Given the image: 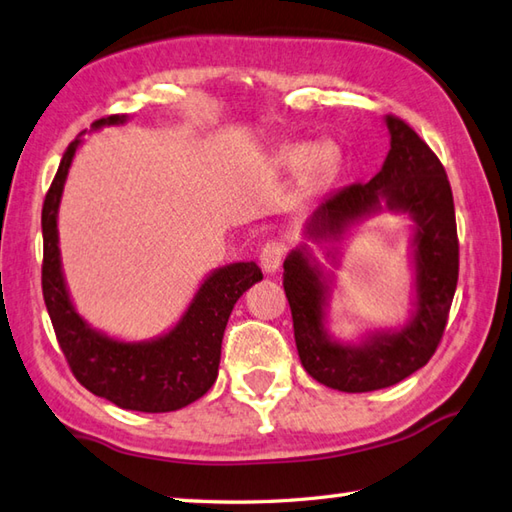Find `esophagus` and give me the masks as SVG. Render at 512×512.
<instances>
[{
    "mask_svg": "<svg viewBox=\"0 0 512 512\" xmlns=\"http://www.w3.org/2000/svg\"><path fill=\"white\" fill-rule=\"evenodd\" d=\"M283 243H278V240H267V243L263 245V249H260V267H263L265 274H274L278 267H281L283 263Z\"/></svg>",
    "mask_w": 512,
    "mask_h": 512,
    "instance_id": "obj_1",
    "label": "esophagus"
}]
</instances>
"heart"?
Listing matches in <instances>:
<instances>
[{
	"instance_id": "b5f03b06",
	"label": "heart",
	"mask_w": 512,
	"mask_h": 512,
	"mask_svg": "<svg viewBox=\"0 0 512 512\" xmlns=\"http://www.w3.org/2000/svg\"><path fill=\"white\" fill-rule=\"evenodd\" d=\"M276 167L285 173H296L305 167V178L310 182H321L330 176L336 167V149L332 144H287L276 153Z\"/></svg>"
}]
</instances>
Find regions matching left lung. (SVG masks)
Masks as SVG:
<instances>
[{"label":"left lung","mask_w":512,"mask_h":512,"mask_svg":"<svg viewBox=\"0 0 512 512\" xmlns=\"http://www.w3.org/2000/svg\"><path fill=\"white\" fill-rule=\"evenodd\" d=\"M390 151L381 171L365 182L334 191L305 220V238L339 265L336 243L354 225L381 211L412 220L410 316L401 327H383L359 343L339 341L327 327L334 272L303 243L287 254L283 287L292 310L296 350L305 372L327 388L372 392L399 383L430 361L446 330L459 276L455 202L446 171L406 122L385 115Z\"/></svg>","instance_id":"8db88e82"}]
</instances>
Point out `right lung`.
<instances>
[{
  "mask_svg": "<svg viewBox=\"0 0 512 512\" xmlns=\"http://www.w3.org/2000/svg\"><path fill=\"white\" fill-rule=\"evenodd\" d=\"M127 120V115H109L95 120L91 131L118 127ZM82 136L84 133L66 149L42 209V292L55 336L75 379L95 397L111 401L122 410H180L200 399L214 385L229 314L249 287L263 281V274L254 260L214 269L200 283L180 321L153 339L122 341L95 330L71 301L62 272L60 231H57L66 176L75 151L84 142Z\"/></svg>",
  "mask_w": 512,
  "mask_h": 512,
  "instance_id": "right-lung-1",
  "label": "right lung"
}]
</instances>
